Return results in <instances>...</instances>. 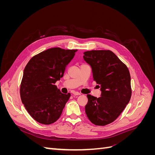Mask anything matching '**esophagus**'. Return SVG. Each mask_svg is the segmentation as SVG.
<instances>
[{
  "mask_svg": "<svg viewBox=\"0 0 155 155\" xmlns=\"http://www.w3.org/2000/svg\"><path fill=\"white\" fill-rule=\"evenodd\" d=\"M72 94H73L74 95H75V96H79V95H80V93H79V92H73Z\"/></svg>",
  "mask_w": 155,
  "mask_h": 155,
  "instance_id": "34e87169",
  "label": "esophagus"
}]
</instances>
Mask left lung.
<instances>
[{
    "mask_svg": "<svg viewBox=\"0 0 155 155\" xmlns=\"http://www.w3.org/2000/svg\"><path fill=\"white\" fill-rule=\"evenodd\" d=\"M92 68L94 81L100 85L101 96L87 94L85 113L96 125L104 126L118 118L131 97L130 76L126 65L110 50H92L83 53Z\"/></svg>",
    "mask_w": 155,
    "mask_h": 155,
    "instance_id": "obj_1",
    "label": "left lung"
}]
</instances>
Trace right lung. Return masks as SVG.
<instances>
[{
    "mask_svg": "<svg viewBox=\"0 0 155 155\" xmlns=\"http://www.w3.org/2000/svg\"><path fill=\"white\" fill-rule=\"evenodd\" d=\"M77 50L52 48L34 56L25 68L20 87L21 101L37 122L49 125L61 115L70 94H64L54 84L63 76Z\"/></svg>",
    "mask_w": 155,
    "mask_h": 155,
    "instance_id": "1",
    "label": "right lung"
}]
</instances>
